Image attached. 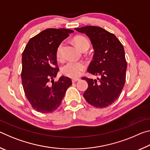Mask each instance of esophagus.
Returning a JSON list of instances; mask_svg holds the SVG:
<instances>
[{
	"instance_id": "esophagus-1",
	"label": "esophagus",
	"mask_w": 150,
	"mask_h": 150,
	"mask_svg": "<svg viewBox=\"0 0 150 150\" xmlns=\"http://www.w3.org/2000/svg\"><path fill=\"white\" fill-rule=\"evenodd\" d=\"M79 80V78H74V79H72V82L75 83V82H77V81H78Z\"/></svg>"
}]
</instances>
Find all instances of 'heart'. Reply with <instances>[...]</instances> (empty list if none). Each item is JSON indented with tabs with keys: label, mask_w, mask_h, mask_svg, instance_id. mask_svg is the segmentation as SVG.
Here are the masks:
<instances>
[{
	"label": "heart",
	"mask_w": 150,
	"mask_h": 150,
	"mask_svg": "<svg viewBox=\"0 0 150 150\" xmlns=\"http://www.w3.org/2000/svg\"><path fill=\"white\" fill-rule=\"evenodd\" d=\"M73 42L77 45V47L81 51L85 49H88L90 46V43L87 38L83 35H77L73 38ZM63 43L62 42L58 45L56 49V57L57 59L62 60L63 57ZM86 68L85 63L81 62H73L70 61L65 63L62 68V72L63 75L67 77L75 78L78 77L81 75V73Z\"/></svg>",
	"instance_id": "heart-1"
}]
</instances>
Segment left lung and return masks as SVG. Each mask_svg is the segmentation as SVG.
<instances>
[{"instance_id": "obj_1", "label": "left lung", "mask_w": 150, "mask_h": 150, "mask_svg": "<svg viewBox=\"0 0 150 150\" xmlns=\"http://www.w3.org/2000/svg\"><path fill=\"white\" fill-rule=\"evenodd\" d=\"M75 30L89 38L95 51L87 71L100 76L98 80L82 77L88 83L83 96L96 108L107 107L117 99L125 84L127 63L123 45L115 35L100 27L87 26Z\"/></svg>"}]
</instances>
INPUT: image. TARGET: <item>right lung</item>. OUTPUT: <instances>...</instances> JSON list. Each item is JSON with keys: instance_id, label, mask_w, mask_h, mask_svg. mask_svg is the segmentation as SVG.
<instances>
[{"instance_id": "add662e5", "label": "right lung", "mask_w": 150, "mask_h": 150, "mask_svg": "<svg viewBox=\"0 0 150 150\" xmlns=\"http://www.w3.org/2000/svg\"><path fill=\"white\" fill-rule=\"evenodd\" d=\"M74 32L69 29L48 28L32 38L22 53V83L27 99L35 110L50 113L58 108L66 91L72 85L62 76L54 81L59 68L56 49Z\"/></svg>"}]
</instances>
